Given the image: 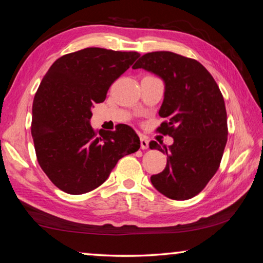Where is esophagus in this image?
Returning <instances> with one entry per match:
<instances>
[{
	"instance_id": "34e87169",
	"label": "esophagus",
	"mask_w": 263,
	"mask_h": 263,
	"mask_svg": "<svg viewBox=\"0 0 263 263\" xmlns=\"http://www.w3.org/2000/svg\"><path fill=\"white\" fill-rule=\"evenodd\" d=\"M140 147H141V149H147L148 148V140L145 136L140 137Z\"/></svg>"
}]
</instances>
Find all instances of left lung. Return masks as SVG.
<instances>
[{"label":"left lung","instance_id":"8db88e82","mask_svg":"<svg viewBox=\"0 0 263 263\" xmlns=\"http://www.w3.org/2000/svg\"><path fill=\"white\" fill-rule=\"evenodd\" d=\"M132 68L148 70L163 80L159 116L166 121L157 131L174 138L169 147L149 142V148L167 154L166 168L151 176V182L168 198L194 197L216 174L228 141V116L220 89L197 60L173 52L146 53Z\"/></svg>","mask_w":263,"mask_h":263}]
</instances>
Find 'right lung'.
Returning <instances> with one entry per match:
<instances>
[{
	"mask_svg": "<svg viewBox=\"0 0 263 263\" xmlns=\"http://www.w3.org/2000/svg\"><path fill=\"white\" fill-rule=\"evenodd\" d=\"M139 57L88 47L59 58L43 78L31 135L39 166L60 190L81 195L96 189L119 159L139 149V137L128 125L96 132L89 123L92 104L105 100L111 84Z\"/></svg>",
	"mask_w": 263,
	"mask_h": 263,
	"instance_id": "right-lung-1",
	"label": "right lung"
}]
</instances>
